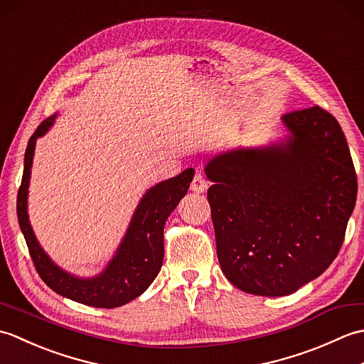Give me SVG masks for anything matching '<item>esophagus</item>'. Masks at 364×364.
I'll return each mask as SVG.
<instances>
[{"mask_svg": "<svg viewBox=\"0 0 364 364\" xmlns=\"http://www.w3.org/2000/svg\"><path fill=\"white\" fill-rule=\"evenodd\" d=\"M208 188V183L205 180V176L202 173H196L194 180L191 183V191L194 192H205Z\"/></svg>", "mask_w": 364, "mask_h": 364, "instance_id": "obj_1", "label": "esophagus"}]
</instances>
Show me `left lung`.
<instances>
[{"mask_svg":"<svg viewBox=\"0 0 364 364\" xmlns=\"http://www.w3.org/2000/svg\"><path fill=\"white\" fill-rule=\"evenodd\" d=\"M283 122L284 144L206 166L220 267L255 296H288L319 277L338 257L357 202V173L333 115L311 106Z\"/></svg>","mask_w":364,"mask_h":364,"instance_id":"8db88e82","label":"left lung"}]
</instances>
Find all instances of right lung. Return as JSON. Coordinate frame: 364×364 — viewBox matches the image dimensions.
Segmentation results:
<instances>
[{
  "label": "right lung",
  "instance_id": "right-lung-1",
  "mask_svg": "<svg viewBox=\"0 0 364 364\" xmlns=\"http://www.w3.org/2000/svg\"><path fill=\"white\" fill-rule=\"evenodd\" d=\"M54 117L43 120L31 136L23 168L21 184L17 194L18 223L25 236L31 259L37 274L50 288L60 296L95 308H115L139 297L156 278L164 259V225L178 202L186 196L194 178V168H186L180 175L162 181L146 191L123 237L114 259L102 275L90 280H81L60 270L46 257L37 244L29 225L26 198L31 166H33L36 139L45 134Z\"/></svg>",
  "mask_w": 364,
  "mask_h": 364
}]
</instances>
